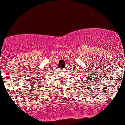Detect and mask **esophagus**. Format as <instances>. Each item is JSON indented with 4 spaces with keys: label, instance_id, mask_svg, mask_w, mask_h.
Listing matches in <instances>:
<instances>
[{
    "label": "esophagus",
    "instance_id": "esophagus-1",
    "mask_svg": "<svg viewBox=\"0 0 125 125\" xmlns=\"http://www.w3.org/2000/svg\"><path fill=\"white\" fill-rule=\"evenodd\" d=\"M62 71H63V72L66 71V68H65V69H62Z\"/></svg>",
    "mask_w": 125,
    "mask_h": 125
}]
</instances>
